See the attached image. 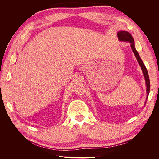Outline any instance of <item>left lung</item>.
<instances>
[{
    "mask_svg": "<svg viewBox=\"0 0 159 159\" xmlns=\"http://www.w3.org/2000/svg\"><path fill=\"white\" fill-rule=\"evenodd\" d=\"M117 36H118L119 40L120 41L129 42L130 43H131V46L132 50L134 53V56H135V57H136V58H137V60L139 62V65H140L141 67L142 71H143V74H144V76H145V81H146V85H147V100L149 92H150V80H149V77H148V71H147L146 67H145V65H144L141 58L140 57V56H139L137 51L135 49V48H134L133 38V36H132L131 34H130L128 32H127V31H120L117 33ZM146 103H147V101H146Z\"/></svg>",
    "mask_w": 159,
    "mask_h": 159,
    "instance_id": "1",
    "label": "left lung"
}]
</instances>
